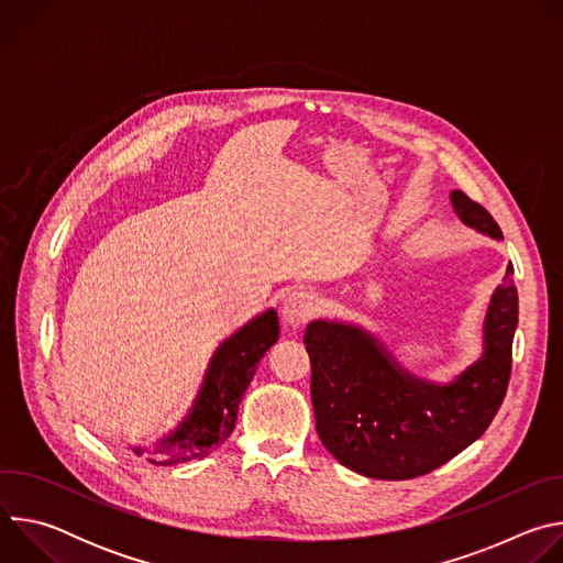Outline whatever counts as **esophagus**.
Returning a JSON list of instances; mask_svg holds the SVG:
<instances>
[{
	"label": "esophagus",
	"mask_w": 563,
	"mask_h": 563,
	"mask_svg": "<svg viewBox=\"0 0 563 563\" xmlns=\"http://www.w3.org/2000/svg\"><path fill=\"white\" fill-rule=\"evenodd\" d=\"M318 311V300L309 291H291L283 302V323L291 330H300Z\"/></svg>",
	"instance_id": "obj_1"
}]
</instances>
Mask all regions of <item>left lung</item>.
I'll use <instances>...</instances> for the list:
<instances>
[{
	"mask_svg": "<svg viewBox=\"0 0 563 563\" xmlns=\"http://www.w3.org/2000/svg\"><path fill=\"white\" fill-rule=\"evenodd\" d=\"M459 218L493 238L497 220L463 191ZM519 296L512 267L486 316V352L454 383L437 387L400 369L372 336L316 320L305 330L311 404L323 445L350 470L372 478H415L448 463L488 430L508 391Z\"/></svg>",
	"mask_w": 563,
	"mask_h": 563,
	"instance_id": "obj_1",
	"label": "left lung"
}]
</instances>
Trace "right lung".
Segmentation results:
<instances>
[{
	"label": "right lung",
	"mask_w": 563,
	"mask_h": 563,
	"mask_svg": "<svg viewBox=\"0 0 563 563\" xmlns=\"http://www.w3.org/2000/svg\"><path fill=\"white\" fill-rule=\"evenodd\" d=\"M278 341V316L274 309L254 318L243 330L220 345L211 358L196 406L185 423L155 445L148 461L176 465L207 456L231 434L240 400L256 374L265 352ZM137 454L142 450H135Z\"/></svg>",
	"instance_id": "1"
}]
</instances>
